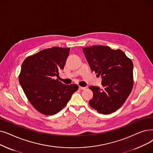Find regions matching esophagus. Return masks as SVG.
<instances>
[{"label": "esophagus", "instance_id": "34e87169", "mask_svg": "<svg viewBox=\"0 0 153 153\" xmlns=\"http://www.w3.org/2000/svg\"><path fill=\"white\" fill-rule=\"evenodd\" d=\"M79 89L80 90H84V89H85V87H81V86H79Z\"/></svg>", "mask_w": 153, "mask_h": 153}]
</instances>
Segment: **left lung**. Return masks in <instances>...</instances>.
<instances>
[{
	"label": "left lung",
	"instance_id": "1",
	"mask_svg": "<svg viewBox=\"0 0 153 153\" xmlns=\"http://www.w3.org/2000/svg\"><path fill=\"white\" fill-rule=\"evenodd\" d=\"M92 71L102 79L103 89L91 85L89 105L99 113L115 112L126 101L133 86V64L120 49L94 45L82 49Z\"/></svg>",
	"mask_w": 153,
	"mask_h": 153
}]
</instances>
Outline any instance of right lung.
Returning a JSON list of instances; mask_svg holds the SVG:
<instances>
[{"label": "right lung", "instance_id": "right-lung-1", "mask_svg": "<svg viewBox=\"0 0 153 153\" xmlns=\"http://www.w3.org/2000/svg\"><path fill=\"white\" fill-rule=\"evenodd\" d=\"M70 48L53 47L26 58L21 66L19 83L30 104L39 112L54 115L68 104L76 84L65 85L55 79L64 69Z\"/></svg>", "mask_w": 153, "mask_h": 153}]
</instances>
